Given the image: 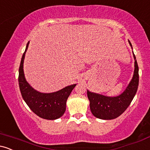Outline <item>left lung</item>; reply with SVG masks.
Returning <instances> with one entry per match:
<instances>
[{
  "instance_id": "left-lung-1",
  "label": "left lung",
  "mask_w": 150,
  "mask_h": 150,
  "mask_svg": "<svg viewBox=\"0 0 150 150\" xmlns=\"http://www.w3.org/2000/svg\"><path fill=\"white\" fill-rule=\"evenodd\" d=\"M128 42L132 49L131 43L129 40ZM133 57L135 60L133 76L122 94L116 97H108L87 90L91 112L96 118L103 120L114 119L124 112L130 104L137 92L139 84L138 65L134 53Z\"/></svg>"
}]
</instances>
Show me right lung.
Returning <instances> with one entry per match:
<instances>
[{"instance_id": "obj_1", "label": "right lung", "mask_w": 150, "mask_h": 150, "mask_svg": "<svg viewBox=\"0 0 150 150\" xmlns=\"http://www.w3.org/2000/svg\"><path fill=\"white\" fill-rule=\"evenodd\" d=\"M30 42L27 43L19 68L18 82L24 101L33 112L40 118L47 120H56L64 114L66 101L76 84L64 87L61 90L51 93H42L34 89L26 80L23 64L26 51Z\"/></svg>"}]
</instances>
